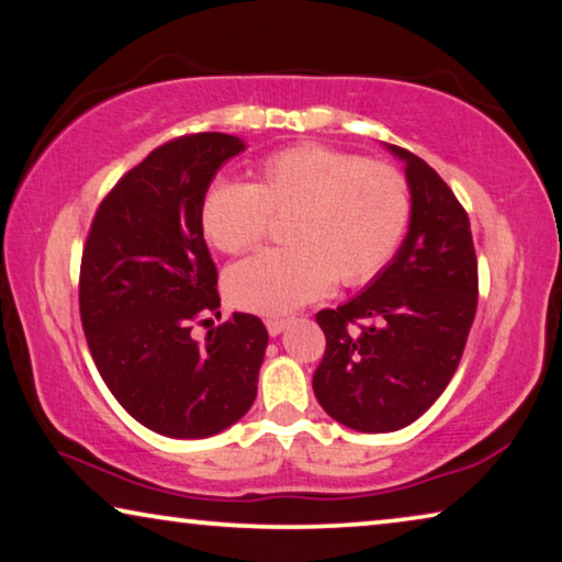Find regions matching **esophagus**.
I'll use <instances>...</instances> for the list:
<instances>
[{
    "label": "esophagus",
    "mask_w": 562,
    "mask_h": 562,
    "mask_svg": "<svg viewBox=\"0 0 562 562\" xmlns=\"http://www.w3.org/2000/svg\"><path fill=\"white\" fill-rule=\"evenodd\" d=\"M286 327H289L286 319H266V329L271 337H279Z\"/></svg>",
    "instance_id": "34e87169"
}]
</instances>
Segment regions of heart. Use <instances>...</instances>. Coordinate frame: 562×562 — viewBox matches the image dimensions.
I'll return each instance as SVG.
<instances>
[{
	"label": "heart",
	"mask_w": 562,
	"mask_h": 562,
	"mask_svg": "<svg viewBox=\"0 0 562 562\" xmlns=\"http://www.w3.org/2000/svg\"><path fill=\"white\" fill-rule=\"evenodd\" d=\"M408 187L382 161L322 144L289 146L266 157L254 184L215 180L202 194L200 227L210 246L243 254L266 238L271 217H289L283 240L227 268L225 291L235 306L279 316L319 299L335 279L370 281L408 225Z\"/></svg>",
	"instance_id": "obj_1"
}]
</instances>
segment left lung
<instances>
[{
	"label": "left lung",
	"mask_w": 562,
	"mask_h": 562,
	"mask_svg": "<svg viewBox=\"0 0 562 562\" xmlns=\"http://www.w3.org/2000/svg\"><path fill=\"white\" fill-rule=\"evenodd\" d=\"M403 161L408 233L390 263L337 308L316 314L327 352L314 395L341 426L390 434L411 426L449 385L476 314V254L469 217L416 154Z\"/></svg>",
	"instance_id": "obj_1"
}]
</instances>
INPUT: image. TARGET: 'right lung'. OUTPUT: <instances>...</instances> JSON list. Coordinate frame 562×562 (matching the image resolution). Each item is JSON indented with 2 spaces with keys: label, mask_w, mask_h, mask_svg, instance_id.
<instances>
[{
  "label": "right lung",
  "mask_w": 562,
  "mask_h": 562,
  "mask_svg": "<svg viewBox=\"0 0 562 562\" xmlns=\"http://www.w3.org/2000/svg\"><path fill=\"white\" fill-rule=\"evenodd\" d=\"M240 151L217 132L161 144L109 192L86 240L80 322L95 368L128 416L169 438L221 434L256 401L263 322L233 314L202 345L190 335L221 314L200 202Z\"/></svg>",
  "instance_id": "1"
}]
</instances>
